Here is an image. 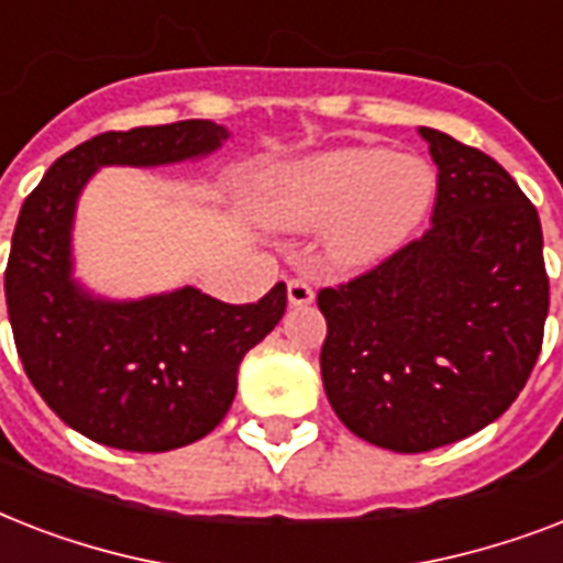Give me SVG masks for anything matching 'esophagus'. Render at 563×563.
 Here are the masks:
<instances>
[{"label": "esophagus", "mask_w": 563, "mask_h": 563, "mask_svg": "<svg viewBox=\"0 0 563 563\" xmlns=\"http://www.w3.org/2000/svg\"><path fill=\"white\" fill-rule=\"evenodd\" d=\"M286 295H289L291 307H309V303L316 300L312 286H309L307 280H300V277H291V280L286 283Z\"/></svg>", "instance_id": "1"}]
</instances>
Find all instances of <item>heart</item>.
Masks as SVG:
<instances>
[{
    "mask_svg": "<svg viewBox=\"0 0 563 563\" xmlns=\"http://www.w3.org/2000/svg\"><path fill=\"white\" fill-rule=\"evenodd\" d=\"M435 169L418 154L351 145L263 172L256 216L280 230H327L335 268H371L400 251L435 201Z\"/></svg>",
    "mask_w": 563,
    "mask_h": 563,
    "instance_id": "b5f03b06",
    "label": "heart"
}]
</instances>
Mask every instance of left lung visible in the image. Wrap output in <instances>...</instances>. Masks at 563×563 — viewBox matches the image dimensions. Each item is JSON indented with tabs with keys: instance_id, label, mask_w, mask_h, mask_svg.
<instances>
[{
	"instance_id": "1",
	"label": "left lung",
	"mask_w": 563,
	"mask_h": 563,
	"mask_svg": "<svg viewBox=\"0 0 563 563\" xmlns=\"http://www.w3.org/2000/svg\"><path fill=\"white\" fill-rule=\"evenodd\" d=\"M438 166L432 228L318 291L321 376L344 427L394 453L479 432L523 391L550 277L534 203L494 157L420 128Z\"/></svg>"
}]
</instances>
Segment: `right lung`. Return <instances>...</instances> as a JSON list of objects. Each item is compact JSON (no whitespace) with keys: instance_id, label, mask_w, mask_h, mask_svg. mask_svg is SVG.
<instances>
[{"instance_id":"obj_1","label":"right lung","mask_w":563,"mask_h":563,"mask_svg":"<svg viewBox=\"0 0 563 563\" xmlns=\"http://www.w3.org/2000/svg\"><path fill=\"white\" fill-rule=\"evenodd\" d=\"M228 136L210 119L108 131L57 157L22 203L4 268L13 342L48 409L90 441L166 453L212 432L239 362L286 312V283L233 307L192 286L104 300L73 277L75 203L101 166L195 161Z\"/></svg>"}]
</instances>
